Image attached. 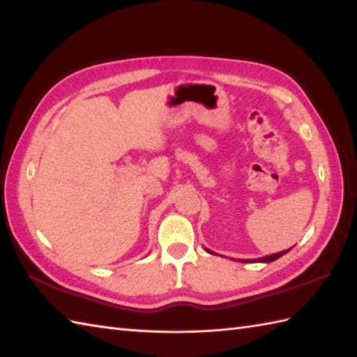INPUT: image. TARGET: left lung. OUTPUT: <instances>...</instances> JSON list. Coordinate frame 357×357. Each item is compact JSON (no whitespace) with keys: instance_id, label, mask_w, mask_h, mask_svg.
I'll return each instance as SVG.
<instances>
[{"instance_id":"obj_1","label":"left lung","mask_w":357,"mask_h":357,"mask_svg":"<svg viewBox=\"0 0 357 357\" xmlns=\"http://www.w3.org/2000/svg\"><path fill=\"white\" fill-rule=\"evenodd\" d=\"M205 250H206L209 254H214L213 251L208 250V248H205ZM291 250H293V248L285 250V251H280V252H275V254H270V256L260 257V259H238V261H242V264H259V261H261V264H270V261H274V260H278L279 257L285 256V254L289 252Z\"/></svg>"}]
</instances>
